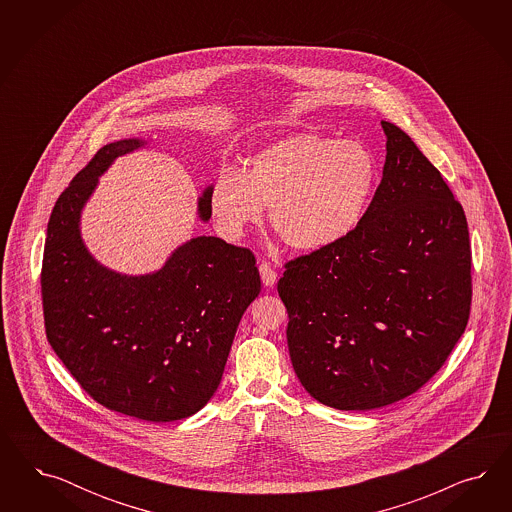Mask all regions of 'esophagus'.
I'll return each instance as SVG.
<instances>
[{"label": "esophagus", "mask_w": 512, "mask_h": 512, "mask_svg": "<svg viewBox=\"0 0 512 512\" xmlns=\"http://www.w3.org/2000/svg\"><path fill=\"white\" fill-rule=\"evenodd\" d=\"M259 272H261V278H263L264 285H274L278 281V272L270 266V263L259 264Z\"/></svg>", "instance_id": "1"}]
</instances>
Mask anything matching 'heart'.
<instances>
[{
  "label": "heart",
  "instance_id": "heart-1",
  "mask_svg": "<svg viewBox=\"0 0 512 512\" xmlns=\"http://www.w3.org/2000/svg\"><path fill=\"white\" fill-rule=\"evenodd\" d=\"M379 163L358 140L302 131L248 159L246 172L219 169L210 208L219 233L240 238L263 217L289 248L321 251L353 233L372 202Z\"/></svg>",
  "mask_w": 512,
  "mask_h": 512
}]
</instances>
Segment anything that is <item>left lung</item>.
Here are the masks:
<instances>
[{
    "label": "left lung",
    "mask_w": 512,
    "mask_h": 512,
    "mask_svg": "<svg viewBox=\"0 0 512 512\" xmlns=\"http://www.w3.org/2000/svg\"><path fill=\"white\" fill-rule=\"evenodd\" d=\"M381 125L387 161L357 229L285 263L278 283L295 373L340 411L415 394L447 362L471 310L464 208L409 135Z\"/></svg>",
    "instance_id": "obj_1"
}]
</instances>
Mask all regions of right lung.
<instances>
[{"label": "right lung", "instance_id": "obj_1", "mask_svg": "<svg viewBox=\"0 0 512 512\" xmlns=\"http://www.w3.org/2000/svg\"><path fill=\"white\" fill-rule=\"evenodd\" d=\"M142 144L103 146L65 187L48 221L41 296L48 343L86 394L127 417L171 422L214 396L261 278L248 248L216 236L189 240L148 276L93 261L78 231L80 210L97 176ZM199 214L212 216L210 187Z\"/></svg>", "mask_w": 512, "mask_h": 512}]
</instances>
